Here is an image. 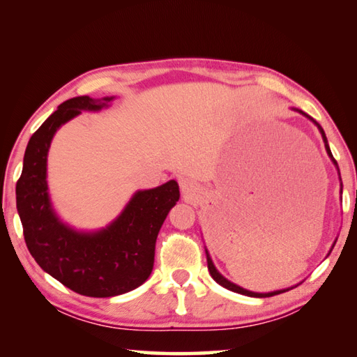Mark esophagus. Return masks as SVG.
I'll list each match as a JSON object with an SVG mask.
<instances>
[{
	"label": "esophagus",
	"instance_id": "esophagus-1",
	"mask_svg": "<svg viewBox=\"0 0 357 357\" xmlns=\"http://www.w3.org/2000/svg\"><path fill=\"white\" fill-rule=\"evenodd\" d=\"M180 188H182L185 195H195L197 190V185H196V182H192V180H190V178H183V180H180Z\"/></svg>",
	"mask_w": 357,
	"mask_h": 357
}]
</instances>
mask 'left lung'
<instances>
[{
  "instance_id": "8db88e82",
  "label": "left lung",
  "mask_w": 357,
  "mask_h": 357,
  "mask_svg": "<svg viewBox=\"0 0 357 357\" xmlns=\"http://www.w3.org/2000/svg\"><path fill=\"white\" fill-rule=\"evenodd\" d=\"M318 128H320L321 135H323L324 146H326L328 153H329L331 158H333V153H331V150H329L328 141H326V136H324V131H323V128H321V127H318ZM333 161L335 162V160H334V158H333ZM335 165H337V162H335ZM207 264H208V271H210V274H211V278H213L218 284L222 285L224 289H227V290H232V291H235V293H241V295H246V296H254V298H266V296H274V295H279V293H284V291H273V293H254V291H248V290H245V289H241V287H238V285L232 284V282H230V280H227L226 278H222L221 274L218 273L216 268H215L213 261H211V259H210L208 252H207Z\"/></svg>"
}]
</instances>
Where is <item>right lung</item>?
<instances>
[{"label": "right lung", "instance_id": "add662e5", "mask_svg": "<svg viewBox=\"0 0 357 357\" xmlns=\"http://www.w3.org/2000/svg\"><path fill=\"white\" fill-rule=\"evenodd\" d=\"M106 103L111 98H103ZM87 96L61 103L31 136L23 171L17 182V210L28 251L43 271L67 289L92 298H109L135 290L153 268L155 243L180 191L177 182L136 192L122 215L97 234H78L59 222L47 192V153L62 123L81 109L106 106Z\"/></svg>", "mask_w": 357, "mask_h": 357}]
</instances>
